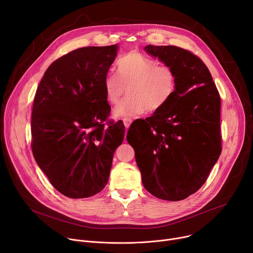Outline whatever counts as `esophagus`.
<instances>
[{
	"mask_svg": "<svg viewBox=\"0 0 253 253\" xmlns=\"http://www.w3.org/2000/svg\"><path fill=\"white\" fill-rule=\"evenodd\" d=\"M131 122H132V120L129 119V118H124V119H123V123H124V126H125L126 129H128V128L130 127Z\"/></svg>",
	"mask_w": 253,
	"mask_h": 253,
	"instance_id": "1",
	"label": "esophagus"
}]
</instances>
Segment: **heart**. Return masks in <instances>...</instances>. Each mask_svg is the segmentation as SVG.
Segmentation results:
<instances>
[{"label": "heart", "instance_id": "b5f03b06", "mask_svg": "<svg viewBox=\"0 0 253 253\" xmlns=\"http://www.w3.org/2000/svg\"><path fill=\"white\" fill-rule=\"evenodd\" d=\"M117 72L118 75L109 73L103 79L105 98L111 104H117L127 88L129 96L113 111L116 118L139 116L147 111L159 112L176 89V75L171 66L158 65L135 51L120 58Z\"/></svg>", "mask_w": 253, "mask_h": 253}]
</instances>
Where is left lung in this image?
<instances>
[{
	"mask_svg": "<svg viewBox=\"0 0 253 253\" xmlns=\"http://www.w3.org/2000/svg\"><path fill=\"white\" fill-rule=\"evenodd\" d=\"M144 50L173 69L176 89L162 110L130 126L127 141L144 189L162 200L180 201L202 187L221 153L219 93L192 52L153 45Z\"/></svg>",
	"mask_w": 253,
	"mask_h": 253,
	"instance_id": "obj_1",
	"label": "left lung"
}]
</instances>
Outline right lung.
Instances as JSON below:
<instances>
[{"instance_id": "1", "label": "right lung", "mask_w": 253, "mask_h": 253, "mask_svg": "<svg viewBox=\"0 0 253 253\" xmlns=\"http://www.w3.org/2000/svg\"><path fill=\"white\" fill-rule=\"evenodd\" d=\"M118 44L76 49L50 64L32 113V150L39 167L62 195L81 199L108 183L123 122L104 126L111 106L103 79Z\"/></svg>"}]
</instances>
